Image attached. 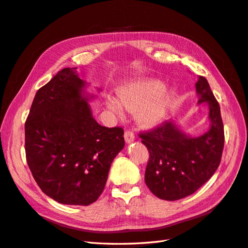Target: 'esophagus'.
I'll return each mask as SVG.
<instances>
[{
  "mask_svg": "<svg viewBox=\"0 0 248 248\" xmlns=\"http://www.w3.org/2000/svg\"><path fill=\"white\" fill-rule=\"evenodd\" d=\"M124 138H125V141L127 144H131V142L134 140V133L132 131L127 130L124 133Z\"/></svg>",
  "mask_w": 248,
  "mask_h": 248,
  "instance_id": "obj_1",
  "label": "esophagus"
}]
</instances>
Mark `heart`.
<instances>
[{
	"label": "heart",
	"mask_w": 248,
	"mask_h": 248,
	"mask_svg": "<svg viewBox=\"0 0 248 248\" xmlns=\"http://www.w3.org/2000/svg\"><path fill=\"white\" fill-rule=\"evenodd\" d=\"M115 96L108 97V108L118 115L123 108L136 112V121L144 128H151L164 121L174 100L175 91L156 78H139L126 82Z\"/></svg>",
	"instance_id": "b5f03b06"
}]
</instances>
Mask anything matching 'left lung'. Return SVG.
Here are the masks:
<instances>
[{
	"mask_svg": "<svg viewBox=\"0 0 248 248\" xmlns=\"http://www.w3.org/2000/svg\"><path fill=\"white\" fill-rule=\"evenodd\" d=\"M198 106H208L209 128L200 136L184 132L174 121L140 134L150 153L145 182L157 198L177 201L190 196L213 176L218 168L224 144L219 104L208 80L199 77Z\"/></svg>",
	"mask_w": 248,
	"mask_h": 248,
	"instance_id": "1",
	"label": "left lung"
}]
</instances>
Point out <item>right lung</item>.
Returning <instances> with one entry per match:
<instances>
[{"label":"right lung","mask_w":248,"mask_h":248,"mask_svg":"<svg viewBox=\"0 0 248 248\" xmlns=\"http://www.w3.org/2000/svg\"><path fill=\"white\" fill-rule=\"evenodd\" d=\"M88 85L77 68L59 71L37 91L25 124L27 161L35 181L64 205L97 201L125 146L122 128H108L94 119L89 102L96 97Z\"/></svg>","instance_id":"obj_1"}]
</instances>
